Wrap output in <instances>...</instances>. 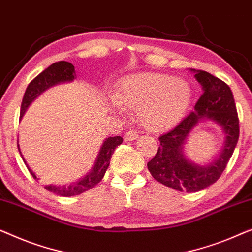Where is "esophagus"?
Instances as JSON below:
<instances>
[{"label": "esophagus", "instance_id": "obj_1", "mask_svg": "<svg viewBox=\"0 0 252 252\" xmlns=\"http://www.w3.org/2000/svg\"><path fill=\"white\" fill-rule=\"evenodd\" d=\"M138 137V134H137V132H135L134 129H129V130H127V132L125 133V141H134L135 138H137Z\"/></svg>", "mask_w": 252, "mask_h": 252}]
</instances>
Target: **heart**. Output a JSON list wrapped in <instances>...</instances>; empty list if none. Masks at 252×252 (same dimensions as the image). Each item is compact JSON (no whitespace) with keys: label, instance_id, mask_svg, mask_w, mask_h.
<instances>
[{"label":"heart","instance_id":"obj_1","mask_svg":"<svg viewBox=\"0 0 252 252\" xmlns=\"http://www.w3.org/2000/svg\"><path fill=\"white\" fill-rule=\"evenodd\" d=\"M192 97L189 84L162 74H136L126 77L114 93L116 104L140 110L145 128L161 132L176 125Z\"/></svg>","mask_w":252,"mask_h":252}]
</instances>
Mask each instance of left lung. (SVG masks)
<instances>
[{
    "mask_svg": "<svg viewBox=\"0 0 252 252\" xmlns=\"http://www.w3.org/2000/svg\"><path fill=\"white\" fill-rule=\"evenodd\" d=\"M202 85V94L194 110L178 125L159 136L160 145L148 162V169L156 181L177 191L198 192L214 184L223 174L239 140L240 127L234 97L227 84L209 72L194 70ZM201 118L214 120L226 134L225 145L219 158L208 166L195 165L184 156L183 148L190 129Z\"/></svg>",
    "mask_w": 252,
    "mask_h": 252,
    "instance_id": "obj_1",
    "label": "left lung"
}]
</instances>
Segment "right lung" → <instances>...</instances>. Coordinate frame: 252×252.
<instances>
[{"instance_id": "right-lung-1", "label": "right lung", "mask_w": 252, "mask_h": 252, "mask_svg": "<svg viewBox=\"0 0 252 252\" xmlns=\"http://www.w3.org/2000/svg\"><path fill=\"white\" fill-rule=\"evenodd\" d=\"M76 77V71L75 67L70 63L67 61H58L47 67L45 70H43L41 74L36 76L32 81L28 84L26 92L24 94L23 102H21V108H20V118L23 117V115L26 111L28 105L34 101L42 92H44L45 90L49 87L56 85V84L63 83V82H71L74 81ZM123 143V137L122 136H114V137H108L104 141L103 145H102L99 156H97L96 162L94 165L93 169L91 170V173L86 175L83 180L76 182V183L69 185V187H58V185H45L44 189L47 191L54 193V194L61 195V196H72L81 194L83 192H86L95 185L103 178L105 170L108 169L109 163H110V159L112 153H114L115 149L118 147L119 144ZM18 150L20 152L19 144H18ZM20 156L21 152H20ZM24 162L25 161L23 157ZM29 173L32 174V176L35 180H38L36 177V175L32 173V170L29 168L26 163Z\"/></svg>"}]
</instances>
